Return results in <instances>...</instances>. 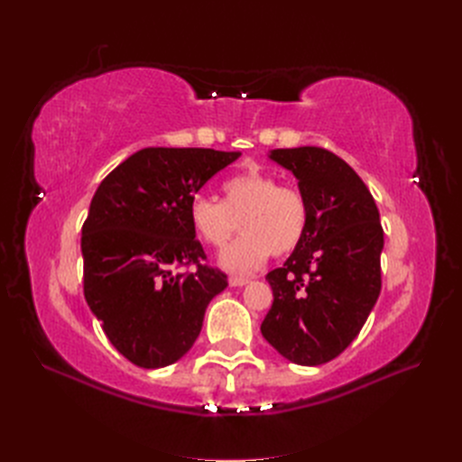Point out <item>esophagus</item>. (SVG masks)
<instances>
[{"mask_svg":"<svg viewBox=\"0 0 462 462\" xmlns=\"http://www.w3.org/2000/svg\"><path fill=\"white\" fill-rule=\"evenodd\" d=\"M246 283H248V277H245V275H231L229 277V285L231 287H243Z\"/></svg>","mask_w":462,"mask_h":462,"instance_id":"esophagus-1","label":"esophagus"}]
</instances>
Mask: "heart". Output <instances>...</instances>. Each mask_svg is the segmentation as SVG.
Here are the masks:
<instances>
[{
    "instance_id": "obj_1",
    "label": "heart",
    "mask_w": 462,
    "mask_h": 462,
    "mask_svg": "<svg viewBox=\"0 0 462 462\" xmlns=\"http://www.w3.org/2000/svg\"><path fill=\"white\" fill-rule=\"evenodd\" d=\"M223 200L197 194L189 202L192 231L206 245L221 248L236 231L241 235L223 250L221 263L235 272L256 270L270 254L295 250L309 229V200L300 189L277 183L272 173L246 170L223 183Z\"/></svg>"
}]
</instances>
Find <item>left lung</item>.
Masks as SVG:
<instances>
[{"instance_id":"1","label":"left lung","mask_w":462,"mask_h":462,"mask_svg":"<svg viewBox=\"0 0 462 462\" xmlns=\"http://www.w3.org/2000/svg\"><path fill=\"white\" fill-rule=\"evenodd\" d=\"M270 158L299 179L310 216L283 268L265 275L273 302L260 329L279 355L319 366L353 343L380 297V212L365 180L326 148H277Z\"/></svg>"}]
</instances>
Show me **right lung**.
<instances>
[{"label":"right lung","mask_w":462,"mask_h":462,"mask_svg":"<svg viewBox=\"0 0 462 462\" xmlns=\"http://www.w3.org/2000/svg\"><path fill=\"white\" fill-rule=\"evenodd\" d=\"M239 156L144 148L97 187L80 241L85 299L133 365L162 368L183 356L199 337L209 300L227 287V275L206 263L194 239L189 202Z\"/></svg>","instance_id":"add662e5"}]
</instances>
